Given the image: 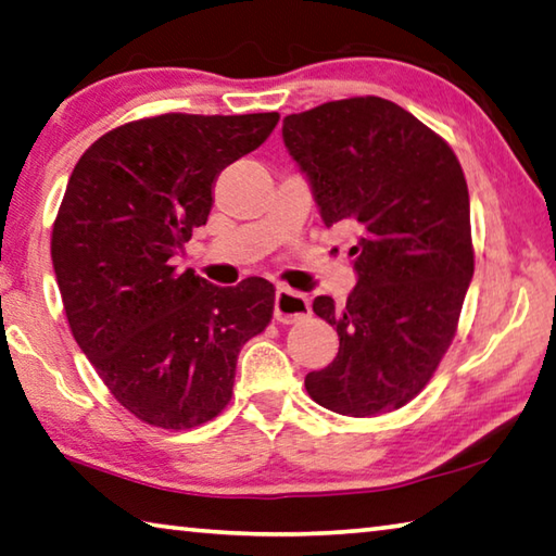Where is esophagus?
<instances>
[{
  "label": "esophagus",
  "instance_id": "obj_1",
  "mask_svg": "<svg viewBox=\"0 0 556 556\" xmlns=\"http://www.w3.org/2000/svg\"><path fill=\"white\" fill-rule=\"evenodd\" d=\"M311 313V304L304 294L291 289H279L275 296V318L279 323H296Z\"/></svg>",
  "mask_w": 556,
  "mask_h": 556
}]
</instances>
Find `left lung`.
<instances>
[{
  "label": "left lung",
  "instance_id": "obj_1",
  "mask_svg": "<svg viewBox=\"0 0 556 556\" xmlns=\"http://www.w3.org/2000/svg\"><path fill=\"white\" fill-rule=\"evenodd\" d=\"M285 146L304 169L326 226L352 224L357 287L313 311L340 338L338 357L306 375L308 396L340 416L406 406L457 332L473 275L469 191L454 150L381 97L289 114Z\"/></svg>",
  "mask_w": 556,
  "mask_h": 556
}]
</instances>
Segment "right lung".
I'll return each mask as SVG.
<instances>
[{"instance_id":"add662e5","label":"right lung","mask_w":556,"mask_h":556,"mask_svg":"<svg viewBox=\"0 0 556 556\" xmlns=\"http://www.w3.org/2000/svg\"><path fill=\"white\" fill-rule=\"evenodd\" d=\"M277 111L163 114L109 130L79 157L50 257L73 338L148 426L187 430L233 396L240 348L269 326L275 287H216L173 257L204 226L220 169L269 138Z\"/></svg>"}]
</instances>
